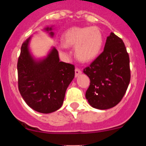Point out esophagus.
I'll list each match as a JSON object with an SVG mask.
<instances>
[{
    "instance_id": "34e87169",
    "label": "esophagus",
    "mask_w": 146,
    "mask_h": 146,
    "mask_svg": "<svg viewBox=\"0 0 146 146\" xmlns=\"http://www.w3.org/2000/svg\"><path fill=\"white\" fill-rule=\"evenodd\" d=\"M75 77H77V76H79L80 74L82 73V71L80 70V69H78V68H76L75 69Z\"/></svg>"
}]
</instances>
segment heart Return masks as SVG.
I'll return each instance as SVG.
<instances>
[{
    "label": "heart",
    "instance_id": "b5f03b06",
    "mask_svg": "<svg viewBox=\"0 0 146 146\" xmlns=\"http://www.w3.org/2000/svg\"><path fill=\"white\" fill-rule=\"evenodd\" d=\"M64 46L74 47V54L78 60L89 62L97 57L103 46V35L97 27H72L62 35Z\"/></svg>",
    "mask_w": 146,
    "mask_h": 146
}]
</instances>
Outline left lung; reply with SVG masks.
I'll return each instance as SVG.
<instances>
[{
  "mask_svg": "<svg viewBox=\"0 0 146 146\" xmlns=\"http://www.w3.org/2000/svg\"><path fill=\"white\" fill-rule=\"evenodd\" d=\"M83 72L91 81L86 97L93 108L107 110L118 104L131 78L129 56L123 40L112 32L104 51Z\"/></svg>",
  "mask_w": 146,
  "mask_h": 146,
  "instance_id": "left-lung-1",
  "label": "left lung"
}]
</instances>
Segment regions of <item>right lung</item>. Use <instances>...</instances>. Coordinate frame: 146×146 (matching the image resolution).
Wrapping results in <instances>:
<instances>
[{"mask_svg":"<svg viewBox=\"0 0 146 146\" xmlns=\"http://www.w3.org/2000/svg\"><path fill=\"white\" fill-rule=\"evenodd\" d=\"M29 39L22 44L18 58L19 91L33 110L42 113H52L62 106L66 88L74 77V66L60 61L55 48L47 58L36 62L28 52Z\"/></svg>","mask_w":146,"mask_h":146,"instance_id":"obj_1","label":"right lung"}]
</instances>
